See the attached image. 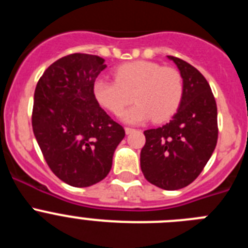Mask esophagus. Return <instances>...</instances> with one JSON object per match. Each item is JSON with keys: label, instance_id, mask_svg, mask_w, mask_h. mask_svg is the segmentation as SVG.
I'll return each mask as SVG.
<instances>
[{"label": "esophagus", "instance_id": "obj_1", "mask_svg": "<svg viewBox=\"0 0 248 248\" xmlns=\"http://www.w3.org/2000/svg\"><path fill=\"white\" fill-rule=\"evenodd\" d=\"M133 131H135V129L128 128V126H126V128H125V133H126V134H130V133H133Z\"/></svg>", "mask_w": 248, "mask_h": 248}]
</instances>
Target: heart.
I'll list each match as a JSON object with an SVG mask.
<instances>
[{"mask_svg":"<svg viewBox=\"0 0 248 248\" xmlns=\"http://www.w3.org/2000/svg\"><path fill=\"white\" fill-rule=\"evenodd\" d=\"M93 93L103 108L119 114L131 102H137L120 114L128 124H141L153 118L154 122L170 119L180 107L184 80L180 72L161 67L155 62L137 61L115 69V80L100 77L93 84Z\"/></svg>","mask_w":248,"mask_h":248,"instance_id":"heart-1","label":"heart"}]
</instances>
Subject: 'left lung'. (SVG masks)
<instances>
[{"instance_id":"left-lung-1","label":"left lung","mask_w":248,"mask_h":248,"mask_svg":"<svg viewBox=\"0 0 248 248\" xmlns=\"http://www.w3.org/2000/svg\"><path fill=\"white\" fill-rule=\"evenodd\" d=\"M184 80L180 107L170 123L144 131L145 145L140 168L146 180L164 190H179L191 184L207 164L217 143V107L205 77L176 57Z\"/></svg>"}]
</instances>
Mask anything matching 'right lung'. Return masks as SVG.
<instances>
[{
	"label": "right lung",
	"instance_id": "obj_1",
	"mask_svg": "<svg viewBox=\"0 0 248 248\" xmlns=\"http://www.w3.org/2000/svg\"><path fill=\"white\" fill-rule=\"evenodd\" d=\"M105 68L98 56L69 54L46 69L34 91L37 143L54 175L74 187L102 181L125 137L94 97L93 84Z\"/></svg>",
	"mask_w": 248,
	"mask_h": 248
}]
</instances>
